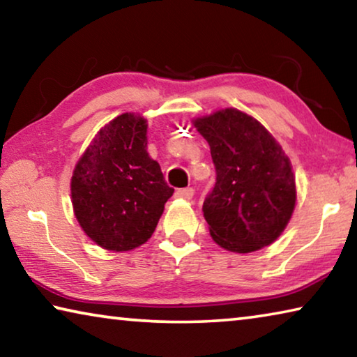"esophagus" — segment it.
I'll return each instance as SVG.
<instances>
[{
	"mask_svg": "<svg viewBox=\"0 0 357 357\" xmlns=\"http://www.w3.org/2000/svg\"><path fill=\"white\" fill-rule=\"evenodd\" d=\"M178 198H183V200H192L193 197V189L192 187H185V189H179L176 190V193H174Z\"/></svg>",
	"mask_w": 357,
	"mask_h": 357,
	"instance_id": "obj_1",
	"label": "esophagus"
}]
</instances>
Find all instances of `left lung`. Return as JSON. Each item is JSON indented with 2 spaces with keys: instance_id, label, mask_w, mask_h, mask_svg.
<instances>
[{
  "instance_id": "left-lung-1",
  "label": "left lung",
  "mask_w": 357,
  "mask_h": 357,
  "mask_svg": "<svg viewBox=\"0 0 357 357\" xmlns=\"http://www.w3.org/2000/svg\"><path fill=\"white\" fill-rule=\"evenodd\" d=\"M209 143L215 185L203 203L209 233L229 252L250 253L273 244L296 206L291 162L255 118L223 108L193 119Z\"/></svg>"
}]
</instances>
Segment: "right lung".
<instances>
[{"mask_svg": "<svg viewBox=\"0 0 357 357\" xmlns=\"http://www.w3.org/2000/svg\"><path fill=\"white\" fill-rule=\"evenodd\" d=\"M146 132L140 114H119L96 134L72 173L74 214L102 249L128 252L146 243L174 192L148 154Z\"/></svg>", "mask_w": 357, "mask_h": 357, "instance_id": "add662e5", "label": "right lung"}]
</instances>
